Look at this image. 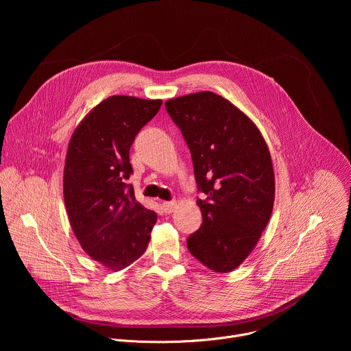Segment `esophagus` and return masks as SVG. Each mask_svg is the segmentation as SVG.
Instances as JSON below:
<instances>
[{"label":"esophagus","instance_id":"esophagus-1","mask_svg":"<svg viewBox=\"0 0 351 351\" xmlns=\"http://www.w3.org/2000/svg\"><path fill=\"white\" fill-rule=\"evenodd\" d=\"M176 203L175 202H164L162 203V210H164V213H167V214H171L175 208H176Z\"/></svg>","mask_w":351,"mask_h":351}]
</instances>
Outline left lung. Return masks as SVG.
Wrapping results in <instances>:
<instances>
[{"instance_id": "left-lung-1", "label": "left lung", "mask_w": 351, "mask_h": 351, "mask_svg": "<svg viewBox=\"0 0 351 351\" xmlns=\"http://www.w3.org/2000/svg\"><path fill=\"white\" fill-rule=\"evenodd\" d=\"M190 148L203 223L187 248L208 269L228 274L256 248L275 199L269 148L257 125L222 95L199 91L165 103Z\"/></svg>"}]
</instances>
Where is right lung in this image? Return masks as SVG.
<instances>
[{
	"label": "right lung",
	"instance_id": "right-lung-1",
	"mask_svg": "<svg viewBox=\"0 0 351 351\" xmlns=\"http://www.w3.org/2000/svg\"><path fill=\"white\" fill-rule=\"evenodd\" d=\"M162 99L111 95L75 129L64 167V202L82 248L108 271H121L147 250L157 214L141 206L132 184L129 149Z\"/></svg>",
	"mask_w": 351,
	"mask_h": 351
}]
</instances>
